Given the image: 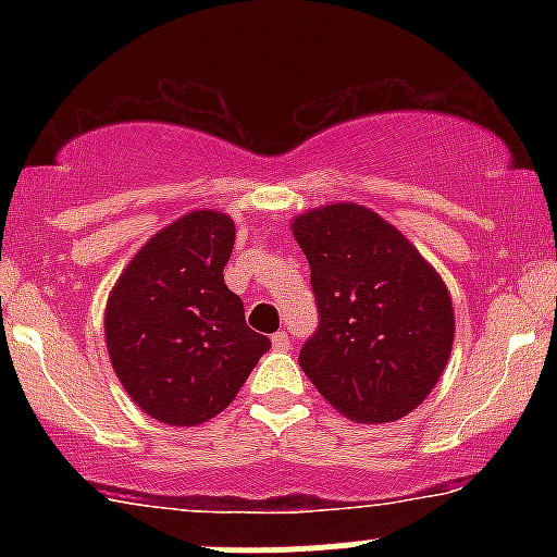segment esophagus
I'll return each instance as SVG.
<instances>
[{"label": "esophagus", "instance_id": "obj_1", "mask_svg": "<svg viewBox=\"0 0 557 557\" xmlns=\"http://www.w3.org/2000/svg\"><path fill=\"white\" fill-rule=\"evenodd\" d=\"M272 345H274V348H277V350H290V335H287V332L285 330H280V332H274V335H272Z\"/></svg>", "mask_w": 557, "mask_h": 557}]
</instances>
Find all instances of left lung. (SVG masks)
<instances>
[{"label":"left lung","mask_w":557,"mask_h":557,"mask_svg":"<svg viewBox=\"0 0 557 557\" xmlns=\"http://www.w3.org/2000/svg\"><path fill=\"white\" fill-rule=\"evenodd\" d=\"M293 235L309 259L319 314L300 369L359 424L406 417L450 356L456 319L445 283L398 230L356 203L300 214Z\"/></svg>","instance_id":"left-lung-1"}]
</instances>
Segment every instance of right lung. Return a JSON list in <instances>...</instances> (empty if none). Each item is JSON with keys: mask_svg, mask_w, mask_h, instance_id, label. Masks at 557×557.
<instances>
[{"mask_svg": "<svg viewBox=\"0 0 557 557\" xmlns=\"http://www.w3.org/2000/svg\"><path fill=\"white\" fill-rule=\"evenodd\" d=\"M233 243L227 214H185L140 248L107 300L114 374L164 424L196 426L225 411L272 345L225 285Z\"/></svg>", "mask_w": 557, "mask_h": 557, "instance_id": "add662e5", "label": "right lung"}]
</instances>
